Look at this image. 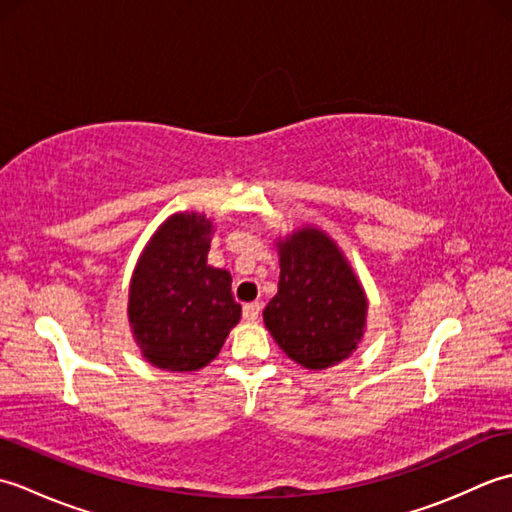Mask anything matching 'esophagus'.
I'll use <instances>...</instances> for the list:
<instances>
[{"instance_id":"obj_1","label":"esophagus","mask_w":512,"mask_h":512,"mask_svg":"<svg viewBox=\"0 0 512 512\" xmlns=\"http://www.w3.org/2000/svg\"><path fill=\"white\" fill-rule=\"evenodd\" d=\"M259 314H262V306H259L257 301L246 303V306H244V319L246 321H257Z\"/></svg>"}]
</instances>
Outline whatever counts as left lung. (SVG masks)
<instances>
[{
	"label": "left lung",
	"mask_w": 512,
	"mask_h": 512,
	"mask_svg": "<svg viewBox=\"0 0 512 512\" xmlns=\"http://www.w3.org/2000/svg\"><path fill=\"white\" fill-rule=\"evenodd\" d=\"M279 290L264 308L277 345L306 369L339 365L363 341L367 297L334 239L303 226L279 239Z\"/></svg>",
	"instance_id": "left-lung-1"
}]
</instances>
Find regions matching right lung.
<instances>
[{
  "label": "right lung",
  "instance_id": "obj_1",
  "mask_svg": "<svg viewBox=\"0 0 512 512\" xmlns=\"http://www.w3.org/2000/svg\"><path fill=\"white\" fill-rule=\"evenodd\" d=\"M213 222L173 213L149 239L129 284V325L147 361L167 372H198L220 354L242 317L231 273L206 264Z\"/></svg>",
  "mask_w": 512,
  "mask_h": 512
}]
</instances>
